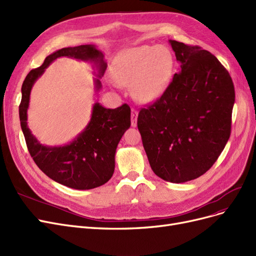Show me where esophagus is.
<instances>
[{
    "label": "esophagus",
    "mask_w": 256,
    "mask_h": 256,
    "mask_svg": "<svg viewBox=\"0 0 256 256\" xmlns=\"http://www.w3.org/2000/svg\"><path fill=\"white\" fill-rule=\"evenodd\" d=\"M137 117H138V112L136 110H132L130 112V126L133 128H136L137 126Z\"/></svg>",
    "instance_id": "obj_1"
}]
</instances>
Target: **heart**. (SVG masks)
<instances>
[{
  "label": "heart",
  "mask_w": 256,
  "mask_h": 256,
  "mask_svg": "<svg viewBox=\"0 0 256 256\" xmlns=\"http://www.w3.org/2000/svg\"><path fill=\"white\" fill-rule=\"evenodd\" d=\"M174 69L171 51L164 46L144 44L122 50L112 64V78L119 85H130L137 101L153 103L169 87Z\"/></svg>",
  "instance_id": "obj_1"
}]
</instances>
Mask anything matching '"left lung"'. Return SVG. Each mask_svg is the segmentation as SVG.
<instances>
[{"label": "left lung", "mask_w": 256, "mask_h": 256, "mask_svg": "<svg viewBox=\"0 0 256 256\" xmlns=\"http://www.w3.org/2000/svg\"><path fill=\"white\" fill-rule=\"evenodd\" d=\"M169 44L180 69L158 100L139 112L137 126L153 172L178 184L204 174L224 151L235 90L216 56L200 46Z\"/></svg>", "instance_id": "left-lung-1"}]
</instances>
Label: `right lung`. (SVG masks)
Instances as JSON below:
<instances>
[{"instance_id": "obj_1", "label": "right lung", "mask_w": 256, "mask_h": 256, "mask_svg": "<svg viewBox=\"0 0 256 256\" xmlns=\"http://www.w3.org/2000/svg\"><path fill=\"white\" fill-rule=\"evenodd\" d=\"M60 57H70L92 64L96 76V92L101 90L100 78L107 64L104 54L96 46L83 44L57 50L46 56L39 68L30 71L23 82L19 106L21 128L30 156L44 174L62 185L86 190L104 185L112 176L118 144L130 126V108L128 104H123L110 110L96 102L88 124L72 142L55 146L40 144L28 126L30 92L46 69Z\"/></svg>"}]
</instances>
